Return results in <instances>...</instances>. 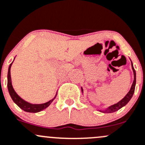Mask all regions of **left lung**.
<instances>
[{"instance_id": "1", "label": "left lung", "mask_w": 145, "mask_h": 145, "mask_svg": "<svg viewBox=\"0 0 145 145\" xmlns=\"http://www.w3.org/2000/svg\"><path fill=\"white\" fill-rule=\"evenodd\" d=\"M131 67H132V70H133V71L134 79H133V84H132L131 87V89L129 91V92L126 94V95L119 102H117V103H115V104H113L112 105V106H108V107H107L106 108L99 109V110H99L101 112H103V113H112V112H116V111L118 110H120V108H121L122 107H124V106H126V105L129 103V101L131 100V99L132 97H133L134 92H135V84H136V73H135V69H134L133 62H131ZM81 92L83 94V89L82 88H81Z\"/></svg>"}]
</instances>
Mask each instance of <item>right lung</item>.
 <instances>
[{
  "instance_id": "1",
  "label": "right lung",
  "mask_w": 145,
  "mask_h": 145,
  "mask_svg": "<svg viewBox=\"0 0 145 145\" xmlns=\"http://www.w3.org/2000/svg\"><path fill=\"white\" fill-rule=\"evenodd\" d=\"M14 59L15 57L14 58ZM13 62L10 65V67H9L8 68V73H7V88H8L9 94H10V97H11L13 101L21 109H22L23 110H24L25 112H33V113L39 112H40V111L46 109L47 107H48V106H50V104L53 101V100L56 99L57 94H56L54 98L52 99L51 100L48 101L46 102V103H40V104H34V103H29V102L26 101L23 99L21 97H20L18 95L17 93L15 92V90L13 88V86H12L11 74H10V69H11L12 65V63H13Z\"/></svg>"
}]
</instances>
